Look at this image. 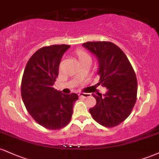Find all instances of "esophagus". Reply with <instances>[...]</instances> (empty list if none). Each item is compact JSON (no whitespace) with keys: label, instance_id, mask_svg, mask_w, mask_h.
<instances>
[{"label":"esophagus","instance_id":"esophagus-1","mask_svg":"<svg viewBox=\"0 0 159 159\" xmlns=\"http://www.w3.org/2000/svg\"><path fill=\"white\" fill-rule=\"evenodd\" d=\"M79 97L81 98H87V97H90L91 96L90 93H81L78 94Z\"/></svg>","mask_w":159,"mask_h":159}]
</instances>
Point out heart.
Segmentation results:
<instances>
[{"mask_svg":"<svg viewBox=\"0 0 159 159\" xmlns=\"http://www.w3.org/2000/svg\"><path fill=\"white\" fill-rule=\"evenodd\" d=\"M78 59H79L80 61H86V60H91L90 57L89 56L87 53L83 52V51H78Z\"/></svg>","mask_w":159,"mask_h":159,"instance_id":"heart-1","label":"heart"}]
</instances>
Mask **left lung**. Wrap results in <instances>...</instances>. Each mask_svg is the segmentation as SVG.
Returning a JSON list of instances; mask_svg holds the SVG:
<instances>
[{
  "mask_svg": "<svg viewBox=\"0 0 159 159\" xmlns=\"http://www.w3.org/2000/svg\"><path fill=\"white\" fill-rule=\"evenodd\" d=\"M96 57L98 84L107 88L105 94L92 93L96 105L90 113L97 123L114 127L124 121L136 102L138 83L126 55L111 42H87L82 45Z\"/></svg>",
  "mask_w": 159,
  "mask_h": 159,
  "instance_id": "obj_1",
  "label": "left lung"
}]
</instances>
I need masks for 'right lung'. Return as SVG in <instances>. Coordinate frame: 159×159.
I'll list each match as a JSON object with an SVG mask.
<instances>
[{"instance_id":"add662e5","label":"right lung","mask_w":159,"mask_h":159,"mask_svg":"<svg viewBox=\"0 0 159 159\" xmlns=\"http://www.w3.org/2000/svg\"><path fill=\"white\" fill-rule=\"evenodd\" d=\"M68 45L43 47L27 62L21 81V97L34 120L48 129H60L70 121L76 93L63 94L54 88L60 62Z\"/></svg>"}]
</instances>
